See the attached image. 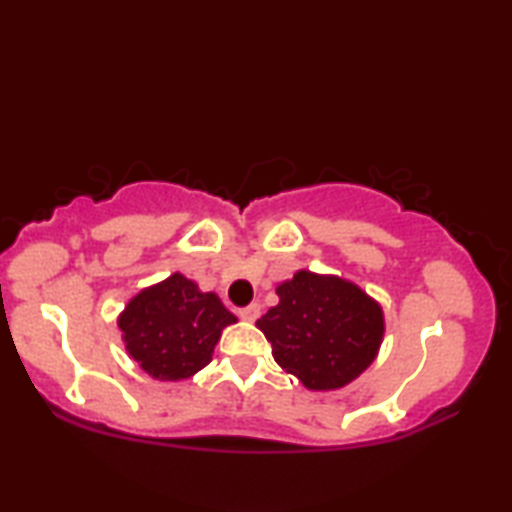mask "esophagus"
<instances>
[{"instance_id":"obj_1","label":"esophagus","mask_w":512,"mask_h":512,"mask_svg":"<svg viewBox=\"0 0 512 512\" xmlns=\"http://www.w3.org/2000/svg\"><path fill=\"white\" fill-rule=\"evenodd\" d=\"M239 318L241 320H248V323H253V320H257L259 318V305H257V302H250L248 307L239 309Z\"/></svg>"}]
</instances>
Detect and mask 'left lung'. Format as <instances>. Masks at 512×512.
<instances>
[{
    "instance_id": "left-lung-1",
    "label": "left lung",
    "mask_w": 512,
    "mask_h": 512,
    "mask_svg": "<svg viewBox=\"0 0 512 512\" xmlns=\"http://www.w3.org/2000/svg\"><path fill=\"white\" fill-rule=\"evenodd\" d=\"M277 302L257 320L273 359L309 391H336L357 379L384 341V311L359 284L298 271L277 284Z\"/></svg>"
}]
</instances>
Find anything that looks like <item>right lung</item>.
I'll return each instance as SVG.
<instances>
[{
  "mask_svg": "<svg viewBox=\"0 0 512 512\" xmlns=\"http://www.w3.org/2000/svg\"><path fill=\"white\" fill-rule=\"evenodd\" d=\"M237 316L212 291L173 273L128 300L117 318L121 341L146 375L180 381L212 361L216 343Z\"/></svg>",
  "mask_w": 512,
  "mask_h": 512,
  "instance_id": "right-lung-1",
  "label": "right lung"
}]
</instances>
